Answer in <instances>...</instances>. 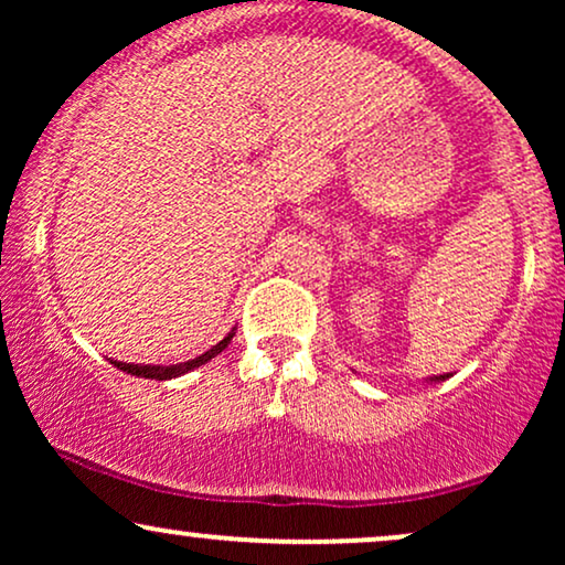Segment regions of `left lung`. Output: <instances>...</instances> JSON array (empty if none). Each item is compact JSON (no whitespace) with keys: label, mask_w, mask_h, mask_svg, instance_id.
Segmentation results:
<instances>
[{"label":"left lung","mask_w":565,"mask_h":565,"mask_svg":"<svg viewBox=\"0 0 565 565\" xmlns=\"http://www.w3.org/2000/svg\"><path fill=\"white\" fill-rule=\"evenodd\" d=\"M444 377H446V374H444ZM444 377H433V380H444Z\"/></svg>","instance_id":"1"}]
</instances>
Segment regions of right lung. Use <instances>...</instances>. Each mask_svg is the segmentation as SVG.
<instances>
[{
  "mask_svg": "<svg viewBox=\"0 0 565 565\" xmlns=\"http://www.w3.org/2000/svg\"><path fill=\"white\" fill-rule=\"evenodd\" d=\"M233 334H236V332H233V329H231L225 340H220L215 348H210V350H206V353H201L199 359L185 361V364H174V366H148V364H146V366H140V364H121V361H114V359H111V364H114L116 369H121V372L135 374V377H146V380H172V377H180V374L191 372V369L206 364V361L215 359L217 353H223V350L228 348V342L233 340Z\"/></svg>",
  "mask_w": 565,
  "mask_h": 565,
  "instance_id": "obj_1",
  "label": "right lung"
}]
</instances>
